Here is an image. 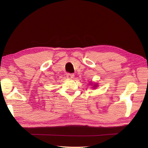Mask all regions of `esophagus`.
Masks as SVG:
<instances>
[{
    "mask_svg": "<svg viewBox=\"0 0 148 148\" xmlns=\"http://www.w3.org/2000/svg\"><path fill=\"white\" fill-rule=\"evenodd\" d=\"M74 76V74H67L66 75V77H68L69 79H72Z\"/></svg>",
    "mask_w": 148,
    "mask_h": 148,
    "instance_id": "esophagus-1",
    "label": "esophagus"
}]
</instances>
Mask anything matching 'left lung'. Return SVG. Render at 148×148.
Wrapping results in <instances>:
<instances>
[{"mask_svg": "<svg viewBox=\"0 0 148 148\" xmlns=\"http://www.w3.org/2000/svg\"><path fill=\"white\" fill-rule=\"evenodd\" d=\"M89 83L92 86V89H96L97 87H98V84H96V83H92V82H89Z\"/></svg>", "mask_w": 148, "mask_h": 148, "instance_id": "obj_1", "label": "left lung"}]
</instances>
